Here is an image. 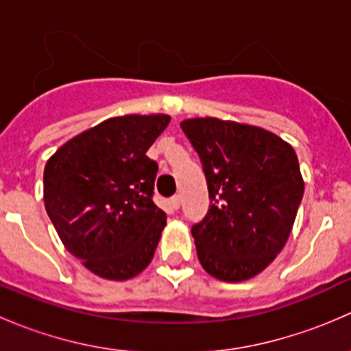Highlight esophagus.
I'll return each mask as SVG.
<instances>
[{"mask_svg":"<svg viewBox=\"0 0 351 351\" xmlns=\"http://www.w3.org/2000/svg\"><path fill=\"white\" fill-rule=\"evenodd\" d=\"M180 202H182L180 195H173L171 198H169V205H171V208H175V210L180 207Z\"/></svg>","mask_w":351,"mask_h":351,"instance_id":"34e87169","label":"esophagus"}]
</instances>
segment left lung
Masks as SVG:
<instances>
[{"label": "left lung", "mask_w": 351, "mask_h": 351, "mask_svg": "<svg viewBox=\"0 0 351 351\" xmlns=\"http://www.w3.org/2000/svg\"><path fill=\"white\" fill-rule=\"evenodd\" d=\"M204 165L210 207L192 228L202 267L222 282L263 271L285 246L304 195L295 151L261 127L189 119L180 123Z\"/></svg>", "instance_id": "8db88e82"}]
</instances>
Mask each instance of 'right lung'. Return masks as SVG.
Here are the masks:
<instances>
[{
  "instance_id": "obj_1",
  "label": "right lung",
  "mask_w": 351,
  "mask_h": 351,
  "mask_svg": "<svg viewBox=\"0 0 351 351\" xmlns=\"http://www.w3.org/2000/svg\"><path fill=\"white\" fill-rule=\"evenodd\" d=\"M169 115H123L67 141L44 169V204L62 244L95 275L129 280L154 256L166 214L146 156Z\"/></svg>"
}]
</instances>
